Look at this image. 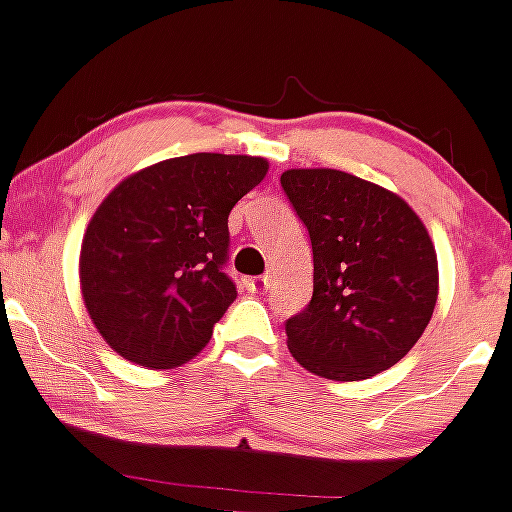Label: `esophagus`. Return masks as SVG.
I'll list each match as a JSON object with an SVG mask.
<instances>
[{"mask_svg":"<svg viewBox=\"0 0 512 512\" xmlns=\"http://www.w3.org/2000/svg\"><path fill=\"white\" fill-rule=\"evenodd\" d=\"M247 285L255 289V292H262V289L270 287V277H267V275H262V277H250V280H247Z\"/></svg>","mask_w":512,"mask_h":512,"instance_id":"obj_1","label":"esophagus"}]
</instances>
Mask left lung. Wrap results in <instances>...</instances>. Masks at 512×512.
Here are the masks:
<instances>
[{
  "mask_svg": "<svg viewBox=\"0 0 512 512\" xmlns=\"http://www.w3.org/2000/svg\"><path fill=\"white\" fill-rule=\"evenodd\" d=\"M307 225L312 302L287 319L289 354L312 374L361 381L404 359L438 299V257L401 195L337 168H289L280 178Z\"/></svg>",
  "mask_w": 512,
  "mask_h": 512,
  "instance_id": "1",
  "label": "left lung"
}]
</instances>
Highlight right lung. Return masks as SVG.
Here are the masks:
<instances>
[{"label":"right lung","instance_id":"right-lung-1","mask_svg":"<svg viewBox=\"0 0 512 512\" xmlns=\"http://www.w3.org/2000/svg\"><path fill=\"white\" fill-rule=\"evenodd\" d=\"M267 168L260 156L190 153L136 170L103 198L81 242L79 280L113 352L148 369L203 352L237 297L223 272L227 218Z\"/></svg>","mask_w":512,"mask_h":512}]
</instances>
